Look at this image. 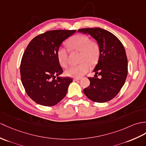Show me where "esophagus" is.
Wrapping results in <instances>:
<instances>
[{
    "instance_id": "34e87169",
    "label": "esophagus",
    "mask_w": 146,
    "mask_h": 146,
    "mask_svg": "<svg viewBox=\"0 0 146 146\" xmlns=\"http://www.w3.org/2000/svg\"><path fill=\"white\" fill-rule=\"evenodd\" d=\"M80 79H81L80 78H75L73 79V81H78V80H80Z\"/></svg>"
}]
</instances>
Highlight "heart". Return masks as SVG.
<instances>
[{"instance_id": "heart-1", "label": "heart", "mask_w": 146, "mask_h": 146, "mask_svg": "<svg viewBox=\"0 0 146 146\" xmlns=\"http://www.w3.org/2000/svg\"><path fill=\"white\" fill-rule=\"evenodd\" d=\"M66 44L70 50L80 52V65L70 67L66 71L68 76L80 78L86 74L90 69V65H94L100 57V47L96 42L91 41L88 36L83 35H76L71 37ZM58 60L60 65L66 68L68 63V52L60 47L56 52Z\"/></svg>"}]
</instances>
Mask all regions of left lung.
Returning <instances> with one entry per match:
<instances>
[{"label": "left lung", "instance_id": "1", "mask_svg": "<svg viewBox=\"0 0 146 146\" xmlns=\"http://www.w3.org/2000/svg\"><path fill=\"white\" fill-rule=\"evenodd\" d=\"M88 33L100 47V57L94 69V77L88 78L90 84L83 90L84 94L94 102L105 103L119 93L127 75L126 51L120 40L113 33L101 28L78 30ZM98 76L100 78L98 79Z\"/></svg>", "mask_w": 146, "mask_h": 146}]
</instances>
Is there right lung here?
<instances>
[{"instance_id": "right-lung-1", "label": "right lung", "mask_w": 146, "mask_h": 146, "mask_svg": "<svg viewBox=\"0 0 146 146\" xmlns=\"http://www.w3.org/2000/svg\"><path fill=\"white\" fill-rule=\"evenodd\" d=\"M76 31H46L33 38L26 48L20 63V77L27 95L37 104L52 106L66 96L73 80L58 76L63 70L56 52L64 40Z\"/></svg>"}]
</instances>
